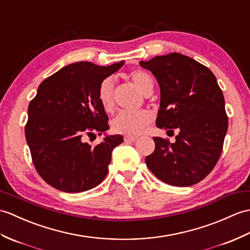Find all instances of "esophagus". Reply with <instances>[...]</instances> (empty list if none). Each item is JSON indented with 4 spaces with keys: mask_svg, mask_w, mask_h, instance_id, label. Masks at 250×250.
<instances>
[{
    "mask_svg": "<svg viewBox=\"0 0 250 250\" xmlns=\"http://www.w3.org/2000/svg\"><path fill=\"white\" fill-rule=\"evenodd\" d=\"M136 141H137V137H135V136H125V143H133V142H136Z\"/></svg>",
    "mask_w": 250,
    "mask_h": 250,
    "instance_id": "1",
    "label": "esophagus"
}]
</instances>
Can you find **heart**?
I'll use <instances>...</instances> for the list:
<instances>
[{
	"mask_svg": "<svg viewBox=\"0 0 250 250\" xmlns=\"http://www.w3.org/2000/svg\"><path fill=\"white\" fill-rule=\"evenodd\" d=\"M132 82L134 83L143 94L150 89H153V81L150 74L143 70H133L129 74ZM114 87L115 82L113 78L103 80L98 89V99L100 101L104 111L111 113L114 109ZM152 117L151 114L146 111L138 112H120L112 121V127L116 133L125 135H138L144 131Z\"/></svg>",
	"mask_w": 250,
	"mask_h": 250,
	"instance_id": "heart-1",
	"label": "heart"
}]
</instances>
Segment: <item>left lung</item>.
Masks as SVG:
<instances>
[{"instance_id": "1", "label": "left lung", "mask_w": 250, "mask_h": 250, "mask_svg": "<svg viewBox=\"0 0 250 250\" xmlns=\"http://www.w3.org/2000/svg\"><path fill=\"white\" fill-rule=\"evenodd\" d=\"M160 86L156 126L176 142L153 137L155 149L146 158L153 175L173 187H190L216 165L228 129L225 99L215 75L200 62L180 53L139 62Z\"/></svg>"}]
</instances>
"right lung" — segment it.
I'll return each mask as SVG.
<instances>
[{
	"label": "right lung",
	"mask_w": 250,
	"mask_h": 250,
	"mask_svg": "<svg viewBox=\"0 0 250 250\" xmlns=\"http://www.w3.org/2000/svg\"><path fill=\"white\" fill-rule=\"evenodd\" d=\"M124 63H70L39 85L28 105L25 138L35 168L51 187L81 193L96 188L107 175L113 150L124 137L106 134L108 117L98 99V89ZM96 132L106 136L91 147L83 138Z\"/></svg>",
	"instance_id": "right-lung-1"
}]
</instances>
